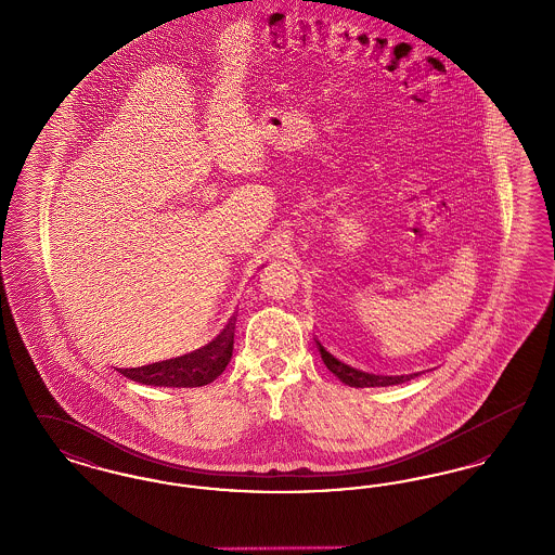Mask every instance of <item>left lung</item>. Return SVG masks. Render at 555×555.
<instances>
[{
    "label": "left lung",
    "instance_id": "obj_1",
    "mask_svg": "<svg viewBox=\"0 0 555 555\" xmlns=\"http://www.w3.org/2000/svg\"><path fill=\"white\" fill-rule=\"evenodd\" d=\"M318 351L322 356V362L326 364V369L331 370L339 380H344L349 387H389V385H401L418 374H403V376H383V374H372L364 370L353 369L349 364L341 362L339 358H335L331 351L324 349V345L317 341Z\"/></svg>",
    "mask_w": 555,
    "mask_h": 555
}]
</instances>
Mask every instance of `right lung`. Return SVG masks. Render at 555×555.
<instances>
[{
	"label": "right lung",
	"mask_w": 555,
	"mask_h": 555,
	"mask_svg": "<svg viewBox=\"0 0 555 555\" xmlns=\"http://www.w3.org/2000/svg\"><path fill=\"white\" fill-rule=\"evenodd\" d=\"M235 322L237 314H233L222 333L204 347L189 351L177 358H168L154 364L137 366V369H118L127 378L154 385V387H204L220 376L233 356V341H235Z\"/></svg>",
	"instance_id": "1"
}]
</instances>
